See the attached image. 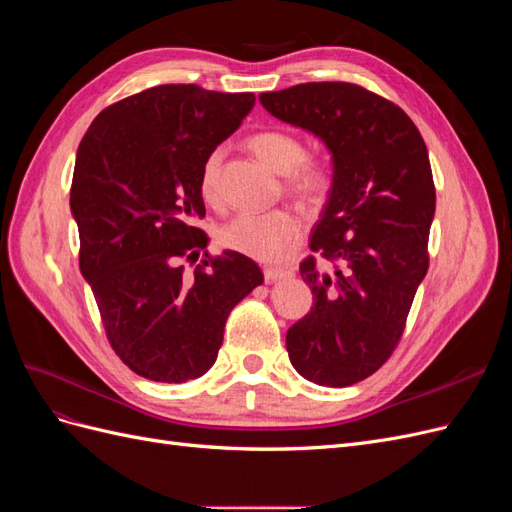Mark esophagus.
<instances>
[{
	"instance_id": "esophagus-1",
	"label": "esophagus",
	"mask_w": 512,
	"mask_h": 512,
	"mask_svg": "<svg viewBox=\"0 0 512 512\" xmlns=\"http://www.w3.org/2000/svg\"><path fill=\"white\" fill-rule=\"evenodd\" d=\"M292 275H294V271H290V269H280V267H267L265 269V280L269 284L280 282V280H288V277H292Z\"/></svg>"
}]
</instances>
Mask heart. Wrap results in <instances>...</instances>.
<instances>
[{
    "mask_svg": "<svg viewBox=\"0 0 512 512\" xmlns=\"http://www.w3.org/2000/svg\"><path fill=\"white\" fill-rule=\"evenodd\" d=\"M256 158L265 162L280 175H290L288 183L299 194H316L324 185V175L314 166H301L305 162V145L297 134L284 130H265L250 136L247 141ZM224 149L215 147L200 168V192L209 203L220 200V168ZM301 235V222L297 215L286 209L267 213H239L228 220L220 232L218 241L228 250L254 260H280Z\"/></svg>",
    "mask_w": 512,
    "mask_h": 512,
    "instance_id": "b5f03b06",
    "label": "heart"
}]
</instances>
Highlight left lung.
I'll return each mask as SVG.
<instances>
[{"label":"left lung","mask_w":512,"mask_h":512,"mask_svg":"<svg viewBox=\"0 0 512 512\" xmlns=\"http://www.w3.org/2000/svg\"><path fill=\"white\" fill-rule=\"evenodd\" d=\"M284 123L314 134L331 156V188L301 265L314 294L286 333L292 367L320 386L361 382L389 359L429 267L436 213L429 153L412 119L352 83H305L260 94Z\"/></svg>","instance_id":"left-lung-1"}]
</instances>
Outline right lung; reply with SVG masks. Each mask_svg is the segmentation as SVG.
Here are the masks:
<instances>
[{"instance_id": "obj_1", "label": "right lung", "mask_w": 512, "mask_h": 512, "mask_svg": "<svg viewBox=\"0 0 512 512\" xmlns=\"http://www.w3.org/2000/svg\"><path fill=\"white\" fill-rule=\"evenodd\" d=\"M254 94L160 85L91 123L76 151L70 211L81 237V273L94 290L108 342L138 376L185 382L218 359L224 324L265 282L232 250L200 260L207 235L200 168L254 108Z\"/></svg>"}]
</instances>
